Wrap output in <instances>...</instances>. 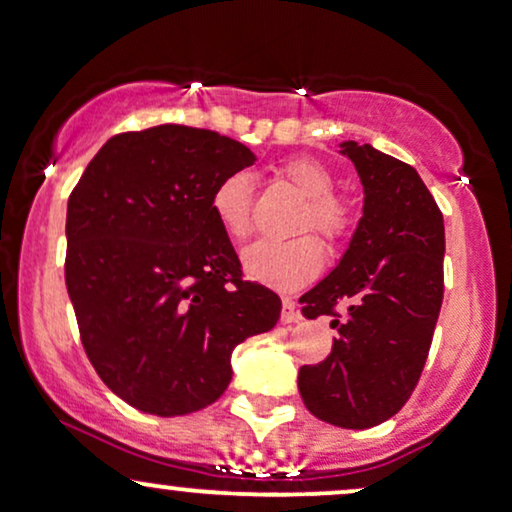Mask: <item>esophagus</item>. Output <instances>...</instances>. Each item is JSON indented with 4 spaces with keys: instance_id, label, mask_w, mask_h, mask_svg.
I'll return each instance as SVG.
<instances>
[{
    "instance_id": "esophagus-1",
    "label": "esophagus",
    "mask_w": 512,
    "mask_h": 512,
    "mask_svg": "<svg viewBox=\"0 0 512 512\" xmlns=\"http://www.w3.org/2000/svg\"><path fill=\"white\" fill-rule=\"evenodd\" d=\"M280 320L285 325L299 323V320H301V313L296 311V304H294L292 299H282V315H280Z\"/></svg>"
}]
</instances>
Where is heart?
<instances>
[{
    "label": "heart",
    "mask_w": 512,
    "mask_h": 512,
    "mask_svg": "<svg viewBox=\"0 0 512 512\" xmlns=\"http://www.w3.org/2000/svg\"><path fill=\"white\" fill-rule=\"evenodd\" d=\"M306 206L301 208L296 230H315L327 242H339L349 232L353 213L349 201L334 194V175L330 168L308 156H294L277 168ZM251 206H254V180L239 170L223 178L211 194L213 216L232 239H244L251 230ZM325 251L318 239L296 237L289 242L258 239L242 251V268L251 280L277 292H296L323 270Z\"/></svg>",
    "instance_id": "heart-1"
}]
</instances>
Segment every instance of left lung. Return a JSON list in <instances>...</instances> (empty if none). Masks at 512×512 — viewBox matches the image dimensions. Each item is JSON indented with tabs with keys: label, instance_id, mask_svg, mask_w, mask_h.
Listing matches in <instances>:
<instances>
[{
	"label": "left lung",
	"instance_id": "1",
	"mask_svg": "<svg viewBox=\"0 0 512 512\" xmlns=\"http://www.w3.org/2000/svg\"><path fill=\"white\" fill-rule=\"evenodd\" d=\"M339 154L361 178L363 216L299 304L311 320L339 303L347 311L332 320L330 356L299 370V391L315 418L368 430L399 413L425 368L444 299V216L408 163L353 140Z\"/></svg>",
	"mask_w": 512,
	"mask_h": 512
}]
</instances>
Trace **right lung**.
<instances>
[{"mask_svg": "<svg viewBox=\"0 0 512 512\" xmlns=\"http://www.w3.org/2000/svg\"><path fill=\"white\" fill-rule=\"evenodd\" d=\"M256 163L242 142L187 125L111 137L68 199L66 287L87 358L113 394L175 418L232 380V351L273 330L282 301L242 280L211 194Z\"/></svg>", "mask_w": 512, "mask_h": 512, "instance_id": "obj_1", "label": "right lung"}]
</instances>
